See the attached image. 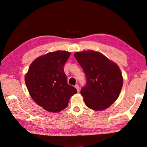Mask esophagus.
<instances>
[{
    "label": "esophagus",
    "instance_id": "obj_1",
    "mask_svg": "<svg viewBox=\"0 0 147 147\" xmlns=\"http://www.w3.org/2000/svg\"><path fill=\"white\" fill-rule=\"evenodd\" d=\"M75 88L77 89V92H79L80 91V87H79V85L78 84H77L75 86Z\"/></svg>",
    "mask_w": 147,
    "mask_h": 147
}]
</instances>
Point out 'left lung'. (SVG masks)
<instances>
[{
    "label": "left lung",
    "mask_w": 147,
    "mask_h": 147,
    "mask_svg": "<svg viewBox=\"0 0 147 147\" xmlns=\"http://www.w3.org/2000/svg\"><path fill=\"white\" fill-rule=\"evenodd\" d=\"M74 56L86 77L80 91L84 103L94 110L108 108L117 99L123 86L118 66L99 52H77Z\"/></svg>",
    "instance_id": "left-lung-1"
}]
</instances>
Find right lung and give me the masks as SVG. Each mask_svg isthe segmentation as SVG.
Masks as SVG:
<instances>
[{"instance_id":"obj_1","label":"right lung","mask_w":147,"mask_h":147,"mask_svg":"<svg viewBox=\"0 0 147 147\" xmlns=\"http://www.w3.org/2000/svg\"><path fill=\"white\" fill-rule=\"evenodd\" d=\"M70 52L57 51L38 57L30 64L25 82L32 99L50 112H58L67 107L77 90L67 83L64 66Z\"/></svg>"}]
</instances>
